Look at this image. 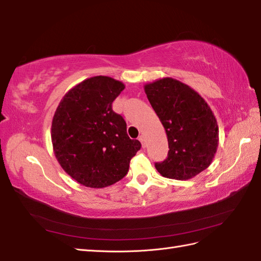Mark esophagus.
I'll use <instances>...</instances> for the list:
<instances>
[{"instance_id": "1", "label": "esophagus", "mask_w": 261, "mask_h": 261, "mask_svg": "<svg viewBox=\"0 0 261 261\" xmlns=\"http://www.w3.org/2000/svg\"><path fill=\"white\" fill-rule=\"evenodd\" d=\"M138 140H140L141 141V143H142V146L143 147H146V142H145V136L144 135H141L140 137H138Z\"/></svg>"}]
</instances>
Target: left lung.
I'll use <instances>...</instances> for the list:
<instances>
[{
	"instance_id": "1",
	"label": "left lung",
	"mask_w": 261,
	"mask_h": 261,
	"mask_svg": "<svg viewBox=\"0 0 261 261\" xmlns=\"http://www.w3.org/2000/svg\"><path fill=\"white\" fill-rule=\"evenodd\" d=\"M146 97L166 129L169 153L155 163L162 177L188 180L210 167L219 146V126L211 107L187 84L162 77L144 86Z\"/></svg>"
}]
</instances>
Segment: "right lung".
<instances>
[{"instance_id":"right-lung-1","label":"right lung","mask_w":261,"mask_h":261,"mask_svg":"<svg viewBox=\"0 0 261 261\" xmlns=\"http://www.w3.org/2000/svg\"><path fill=\"white\" fill-rule=\"evenodd\" d=\"M125 89L117 80L98 75L68 90L51 121L53 150L70 177L90 188H105L123 179L141 148L130 140L123 117L111 108Z\"/></svg>"}]
</instances>
